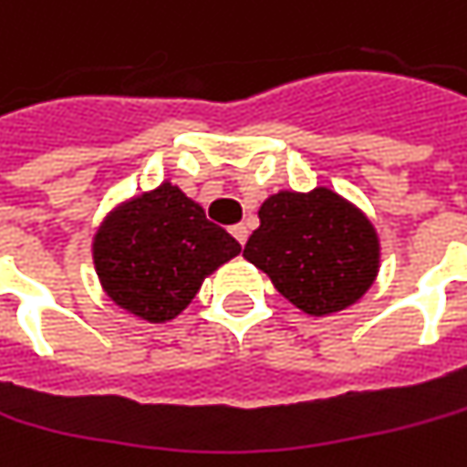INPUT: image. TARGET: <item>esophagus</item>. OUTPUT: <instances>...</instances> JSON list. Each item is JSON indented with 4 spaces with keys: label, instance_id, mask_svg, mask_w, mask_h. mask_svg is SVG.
Segmentation results:
<instances>
[{
    "label": "esophagus",
    "instance_id": "34e87169",
    "mask_svg": "<svg viewBox=\"0 0 467 467\" xmlns=\"http://www.w3.org/2000/svg\"><path fill=\"white\" fill-rule=\"evenodd\" d=\"M231 234H234V239H236V242H239V244H242V246H244L246 239H249V231H246L244 223L234 225V228H231Z\"/></svg>",
    "mask_w": 467,
    "mask_h": 467
}]
</instances>
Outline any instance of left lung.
<instances>
[{
    "label": "left lung",
    "mask_w": 467,
    "mask_h": 467,
    "mask_svg": "<svg viewBox=\"0 0 467 467\" xmlns=\"http://www.w3.org/2000/svg\"><path fill=\"white\" fill-rule=\"evenodd\" d=\"M244 257L302 313L352 307L376 284L381 239L355 202L328 186L281 189L260 204Z\"/></svg>",
    "instance_id": "1"
}]
</instances>
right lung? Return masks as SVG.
<instances>
[{
	"instance_id": "1",
	"label": "right lung",
	"mask_w": 467,
	"mask_h": 467,
	"mask_svg": "<svg viewBox=\"0 0 467 467\" xmlns=\"http://www.w3.org/2000/svg\"><path fill=\"white\" fill-rule=\"evenodd\" d=\"M242 252L173 181L118 202L94 231L91 260L112 305L147 323L183 313L207 275Z\"/></svg>"
}]
</instances>
